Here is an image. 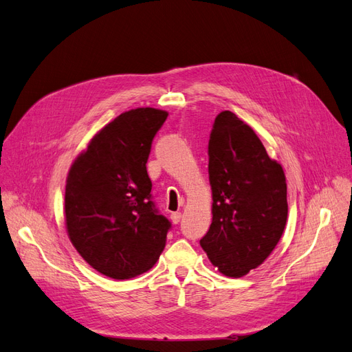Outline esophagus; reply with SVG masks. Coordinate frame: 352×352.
<instances>
[{
    "mask_svg": "<svg viewBox=\"0 0 352 352\" xmlns=\"http://www.w3.org/2000/svg\"><path fill=\"white\" fill-rule=\"evenodd\" d=\"M180 219H182V214H180V212H173V214L170 216V220H172L175 225H177V223L180 221Z\"/></svg>",
    "mask_w": 352,
    "mask_h": 352,
    "instance_id": "obj_1",
    "label": "esophagus"
}]
</instances>
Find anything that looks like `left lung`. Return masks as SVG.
<instances>
[{"label":"left lung","mask_w":352,"mask_h":352,"mask_svg":"<svg viewBox=\"0 0 352 352\" xmlns=\"http://www.w3.org/2000/svg\"><path fill=\"white\" fill-rule=\"evenodd\" d=\"M212 221L199 241L229 278L257 269L278 245L287 219L286 179L251 127L221 111L208 141Z\"/></svg>","instance_id":"1"}]
</instances>
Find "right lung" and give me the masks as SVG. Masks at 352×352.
I'll return each instance as SVG.
<instances>
[{
	"label": "right lung",
	"mask_w": 352,
	"mask_h": 352,
	"mask_svg": "<svg viewBox=\"0 0 352 352\" xmlns=\"http://www.w3.org/2000/svg\"><path fill=\"white\" fill-rule=\"evenodd\" d=\"M167 111L151 107L117 116L72 164L66 184V228L73 247L111 279L150 270L172 228L151 197L146 162Z\"/></svg>",
	"instance_id": "right-lung-1"
}]
</instances>
